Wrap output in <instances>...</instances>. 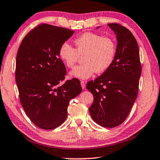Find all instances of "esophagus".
<instances>
[{"label":"esophagus","mask_w":160,"mask_h":160,"mask_svg":"<svg viewBox=\"0 0 160 160\" xmlns=\"http://www.w3.org/2000/svg\"><path fill=\"white\" fill-rule=\"evenodd\" d=\"M81 85H82V87L83 89H84L86 87V84H85V82H83V81H81Z\"/></svg>","instance_id":"1"}]
</instances>
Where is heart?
I'll use <instances>...</instances> for the list:
<instances>
[{"label":"heart","mask_w":160,"mask_h":160,"mask_svg":"<svg viewBox=\"0 0 160 160\" xmlns=\"http://www.w3.org/2000/svg\"><path fill=\"white\" fill-rule=\"evenodd\" d=\"M73 43L75 48L63 43L58 51V56L68 68H73L80 56H83L84 63L73 68L71 77L86 79L95 72H106L114 62L117 45L111 38L87 32L76 38Z\"/></svg>","instance_id":"1"}]
</instances>
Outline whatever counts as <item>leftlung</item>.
Returning <instances> with one entry per match:
<instances>
[{
	"mask_svg": "<svg viewBox=\"0 0 160 160\" xmlns=\"http://www.w3.org/2000/svg\"><path fill=\"white\" fill-rule=\"evenodd\" d=\"M117 35V52L109 69L87 88L94 96L89 108L93 120L103 127L113 128L124 122L137 99L142 73L137 42L129 30L119 23L108 24Z\"/></svg>",
	"mask_w": 160,
	"mask_h": 160,
	"instance_id": "left-lung-1",
	"label": "left lung"
}]
</instances>
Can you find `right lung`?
<instances>
[{"mask_svg":"<svg viewBox=\"0 0 160 160\" xmlns=\"http://www.w3.org/2000/svg\"><path fill=\"white\" fill-rule=\"evenodd\" d=\"M73 32L42 23L32 29L19 46L16 82L20 102L31 121L41 129H53L64 122L69 101L82 91L77 78L60 84L66 70L58 51Z\"/></svg>","mask_w":160,"mask_h":160,"instance_id":"obj_1","label":"right lung"}]
</instances>
